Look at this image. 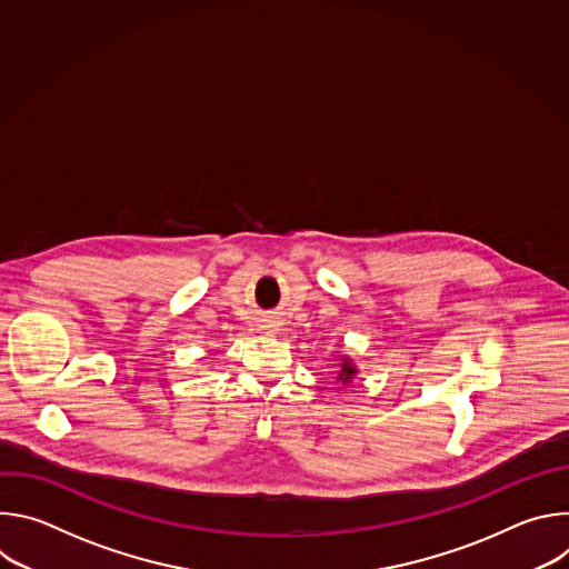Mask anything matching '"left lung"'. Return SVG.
<instances>
[{
	"mask_svg": "<svg viewBox=\"0 0 569 569\" xmlns=\"http://www.w3.org/2000/svg\"><path fill=\"white\" fill-rule=\"evenodd\" d=\"M356 373H358V369H356V367H353V362H351V360H349V358H345V360H342V365H340V373H338V382H342V385H345V382H347V385H349V382H351V378H353V376H356Z\"/></svg>",
	"mask_w": 569,
	"mask_h": 569,
	"instance_id": "1",
	"label": "left lung"
}]
</instances>
